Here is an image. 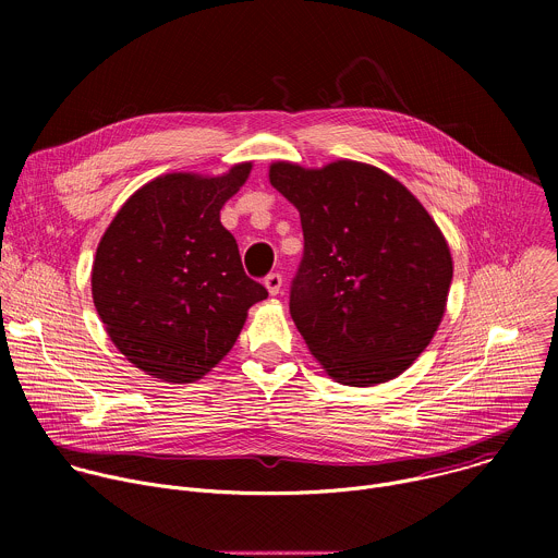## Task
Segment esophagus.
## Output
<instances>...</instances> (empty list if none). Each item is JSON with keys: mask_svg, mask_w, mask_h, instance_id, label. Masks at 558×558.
I'll return each mask as SVG.
<instances>
[{"mask_svg": "<svg viewBox=\"0 0 558 558\" xmlns=\"http://www.w3.org/2000/svg\"><path fill=\"white\" fill-rule=\"evenodd\" d=\"M265 287H267V291H269L271 295H278L280 289H282V276H280L278 271L269 274V276L265 278Z\"/></svg>", "mask_w": 558, "mask_h": 558, "instance_id": "34e87169", "label": "esophagus"}]
</instances>
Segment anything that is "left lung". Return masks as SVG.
Wrapping results in <instances>:
<instances>
[{"mask_svg":"<svg viewBox=\"0 0 558 558\" xmlns=\"http://www.w3.org/2000/svg\"><path fill=\"white\" fill-rule=\"evenodd\" d=\"M269 181L300 211L289 311L311 355L347 386L402 375L446 311L452 258L437 222L400 181L357 161H278Z\"/></svg>","mask_w":558,"mask_h":558,"instance_id":"8db88e82","label":"left lung"}]
</instances>
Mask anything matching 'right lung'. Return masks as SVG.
<instances>
[{"instance_id": "obj_1", "label": "right lung", "mask_w": 558, "mask_h": 558, "mask_svg": "<svg viewBox=\"0 0 558 558\" xmlns=\"http://www.w3.org/2000/svg\"><path fill=\"white\" fill-rule=\"evenodd\" d=\"M252 163L222 177L174 172L136 190L97 247L93 300L114 347L151 377L190 384L235 344L267 289L241 263L222 205Z\"/></svg>"}]
</instances>
